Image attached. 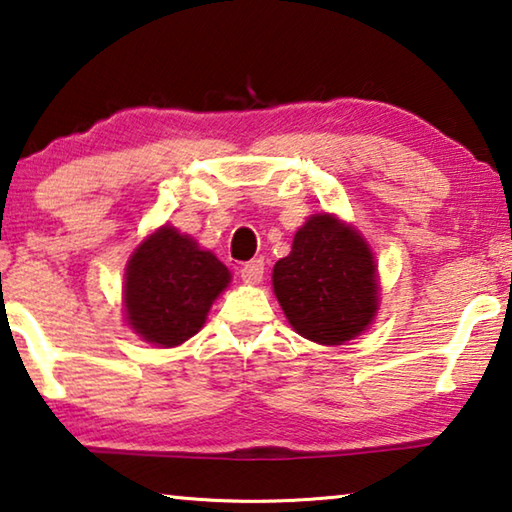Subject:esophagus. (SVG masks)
I'll return each instance as SVG.
<instances>
[{"instance_id":"34e87169","label":"esophagus","mask_w":512,"mask_h":512,"mask_svg":"<svg viewBox=\"0 0 512 512\" xmlns=\"http://www.w3.org/2000/svg\"><path fill=\"white\" fill-rule=\"evenodd\" d=\"M263 272H265V263L261 261V258H256V261H249V263L240 267L242 281L249 283V286H256V283H261Z\"/></svg>"}]
</instances>
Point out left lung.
I'll return each mask as SVG.
<instances>
[{
	"mask_svg": "<svg viewBox=\"0 0 512 512\" xmlns=\"http://www.w3.org/2000/svg\"><path fill=\"white\" fill-rule=\"evenodd\" d=\"M274 295L292 329L317 345H342L372 324L379 274L365 238L331 213H317L276 261Z\"/></svg>",
	"mask_w": 512,
	"mask_h": 512,
	"instance_id": "left-lung-1",
	"label": "left lung"
}]
</instances>
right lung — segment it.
<instances>
[{"label":"right lung","mask_w":512,"mask_h":512,"mask_svg":"<svg viewBox=\"0 0 512 512\" xmlns=\"http://www.w3.org/2000/svg\"><path fill=\"white\" fill-rule=\"evenodd\" d=\"M231 272L197 240L165 224L133 251L124 272V313L142 340L177 347L206 322Z\"/></svg>","instance_id":"add662e5"}]
</instances>
